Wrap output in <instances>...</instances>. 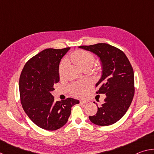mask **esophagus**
Returning <instances> with one entry per match:
<instances>
[{
    "instance_id": "esophagus-1",
    "label": "esophagus",
    "mask_w": 154,
    "mask_h": 154,
    "mask_svg": "<svg viewBox=\"0 0 154 154\" xmlns=\"http://www.w3.org/2000/svg\"><path fill=\"white\" fill-rule=\"evenodd\" d=\"M88 103V101L86 100H80V103L81 104H86Z\"/></svg>"
}]
</instances>
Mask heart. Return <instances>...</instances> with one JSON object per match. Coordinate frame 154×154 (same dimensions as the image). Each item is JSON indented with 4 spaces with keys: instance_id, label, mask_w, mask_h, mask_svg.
<instances>
[{
    "instance_id": "1",
    "label": "heart",
    "mask_w": 154,
    "mask_h": 154,
    "mask_svg": "<svg viewBox=\"0 0 154 154\" xmlns=\"http://www.w3.org/2000/svg\"><path fill=\"white\" fill-rule=\"evenodd\" d=\"M71 60L75 63L80 69H83L85 67H91L94 62V57L92 54L89 52L78 50L74 52L71 56ZM65 69V63L62 62L59 66V74L62 76L64 73ZM88 87V83L87 82H81L72 83L70 86V90L71 93L77 97H82L86 94Z\"/></svg>"
}]
</instances>
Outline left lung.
<instances>
[{
    "label": "left lung",
    "mask_w": 154,
    "mask_h": 154,
    "mask_svg": "<svg viewBox=\"0 0 154 154\" xmlns=\"http://www.w3.org/2000/svg\"><path fill=\"white\" fill-rule=\"evenodd\" d=\"M79 48L97 56L102 66V75L96 83L97 94L106 98L96 115L89 116L93 124L109 126L119 121L130 106L134 94L133 69L123 51L106 43H97Z\"/></svg>",
    "instance_id": "8db88e82"
}]
</instances>
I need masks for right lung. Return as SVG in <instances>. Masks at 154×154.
Segmentation results:
<instances>
[{
	"label": "right lung",
	"mask_w": 154,
	"mask_h": 154,
	"mask_svg": "<svg viewBox=\"0 0 154 154\" xmlns=\"http://www.w3.org/2000/svg\"><path fill=\"white\" fill-rule=\"evenodd\" d=\"M71 48L46 49L28 60L20 75L21 103L33 123L41 128L56 130L66 123L71 107L79 100L54 101V85L60 81L59 64Z\"/></svg>",
	"instance_id": "right-lung-1"
}]
</instances>
